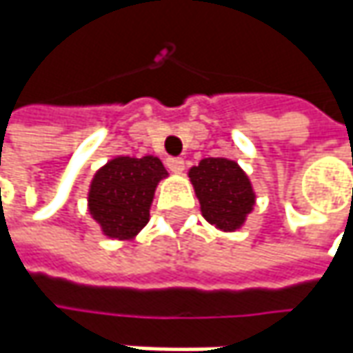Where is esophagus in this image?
Instances as JSON below:
<instances>
[{
	"label": "esophagus",
	"instance_id": "obj_1",
	"mask_svg": "<svg viewBox=\"0 0 353 353\" xmlns=\"http://www.w3.org/2000/svg\"><path fill=\"white\" fill-rule=\"evenodd\" d=\"M167 167H169L172 172H183L184 161L181 157H169V159H167Z\"/></svg>",
	"mask_w": 353,
	"mask_h": 353
}]
</instances>
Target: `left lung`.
Listing matches in <instances>:
<instances>
[{
    "mask_svg": "<svg viewBox=\"0 0 353 353\" xmlns=\"http://www.w3.org/2000/svg\"><path fill=\"white\" fill-rule=\"evenodd\" d=\"M194 184L202 216L218 230L234 232L245 222L255 204L250 179L237 163L222 157H208L188 172Z\"/></svg>",
    "mask_w": 353,
    "mask_h": 353,
    "instance_id": "left-lung-1",
    "label": "left lung"
}]
</instances>
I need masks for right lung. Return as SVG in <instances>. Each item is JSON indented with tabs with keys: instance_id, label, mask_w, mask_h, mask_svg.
I'll return each mask as SVG.
<instances>
[{
	"instance_id": "add662e5",
	"label": "right lung",
	"mask_w": 353,
	"mask_h": 353,
	"mask_svg": "<svg viewBox=\"0 0 353 353\" xmlns=\"http://www.w3.org/2000/svg\"><path fill=\"white\" fill-rule=\"evenodd\" d=\"M167 170L157 157H116L96 172L88 206L102 232L114 239H131L149 222V208Z\"/></svg>"
}]
</instances>
